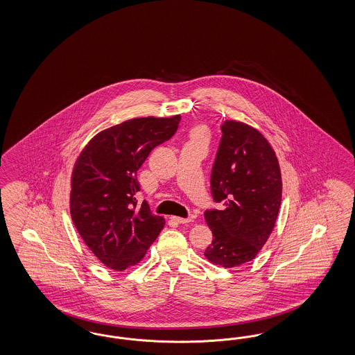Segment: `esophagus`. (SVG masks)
<instances>
[{
	"label": "esophagus",
	"mask_w": 355,
	"mask_h": 355,
	"mask_svg": "<svg viewBox=\"0 0 355 355\" xmlns=\"http://www.w3.org/2000/svg\"><path fill=\"white\" fill-rule=\"evenodd\" d=\"M171 218L174 220L175 223H178V224H189V223H191V221H193V217H189V218H183V217H178V216H172Z\"/></svg>",
	"instance_id": "esophagus-1"
}]
</instances>
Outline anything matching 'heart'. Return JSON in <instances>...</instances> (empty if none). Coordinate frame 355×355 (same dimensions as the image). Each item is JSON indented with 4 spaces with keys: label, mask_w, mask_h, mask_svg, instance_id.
<instances>
[{
    "label": "heart",
    "mask_w": 355,
    "mask_h": 355,
    "mask_svg": "<svg viewBox=\"0 0 355 355\" xmlns=\"http://www.w3.org/2000/svg\"><path fill=\"white\" fill-rule=\"evenodd\" d=\"M205 138V129H195L193 132H191V140H203Z\"/></svg>",
    "instance_id": "obj_1"
}]
</instances>
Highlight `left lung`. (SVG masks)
I'll use <instances>...</instances> for the list:
<instances>
[{"mask_svg":"<svg viewBox=\"0 0 355 355\" xmlns=\"http://www.w3.org/2000/svg\"><path fill=\"white\" fill-rule=\"evenodd\" d=\"M221 131L211 191L224 209L205 212L214 236L205 257L233 268L255 259L266 245L279 215L282 181L276 153L258 130L226 119Z\"/></svg>","mask_w":355,"mask_h":355,"instance_id":"left-lung-1","label":"left lung"}]
</instances>
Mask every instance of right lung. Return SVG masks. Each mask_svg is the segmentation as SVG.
I'll return each mask as SVG.
<instances>
[{
    "label": "right lung",
    "instance_id": "obj_1",
    "mask_svg": "<svg viewBox=\"0 0 355 355\" xmlns=\"http://www.w3.org/2000/svg\"><path fill=\"white\" fill-rule=\"evenodd\" d=\"M181 116L143 117L103 130L78 156L71 174L70 214L78 233L104 266L138 264L165 225L140 191L137 172L150 150L169 140Z\"/></svg>",
    "mask_w": 355,
    "mask_h": 355
}]
</instances>
